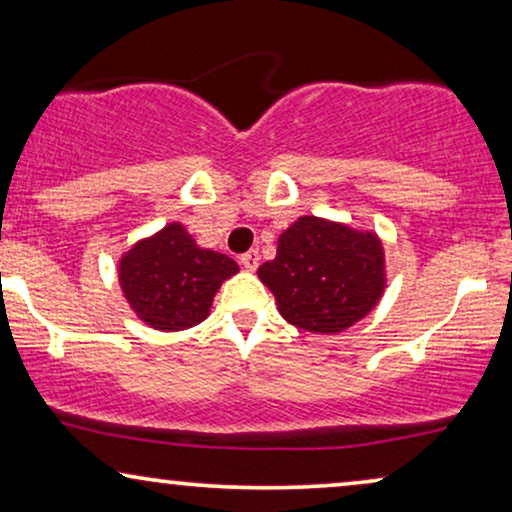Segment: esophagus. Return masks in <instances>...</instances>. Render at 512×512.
I'll return each instance as SVG.
<instances>
[{"instance_id": "34e87169", "label": "esophagus", "mask_w": 512, "mask_h": 512, "mask_svg": "<svg viewBox=\"0 0 512 512\" xmlns=\"http://www.w3.org/2000/svg\"><path fill=\"white\" fill-rule=\"evenodd\" d=\"M258 261H261V256H258V251H256V249H251V251H247V254H244V256L240 258L242 268H244V270H247V272H254V270L258 268Z\"/></svg>"}]
</instances>
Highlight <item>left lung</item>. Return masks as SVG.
Instances as JSON below:
<instances>
[{
  "mask_svg": "<svg viewBox=\"0 0 512 512\" xmlns=\"http://www.w3.org/2000/svg\"><path fill=\"white\" fill-rule=\"evenodd\" d=\"M277 310L307 333L335 335L375 310L387 289L380 235L300 216L279 235L275 261L258 268Z\"/></svg>",
  "mask_w": 512,
  "mask_h": 512,
  "instance_id": "left-lung-1",
  "label": "left lung"
}]
</instances>
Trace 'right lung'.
Masks as SVG:
<instances>
[{
    "mask_svg": "<svg viewBox=\"0 0 512 512\" xmlns=\"http://www.w3.org/2000/svg\"><path fill=\"white\" fill-rule=\"evenodd\" d=\"M237 272L233 258L200 247L179 221L137 240L116 265L125 303L142 324L163 333L205 321L216 291Z\"/></svg>",
    "mask_w": 512,
    "mask_h": 512,
    "instance_id": "add662e5",
    "label": "right lung"
}]
</instances>
